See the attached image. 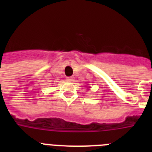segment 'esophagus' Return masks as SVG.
<instances>
[{
	"instance_id": "1",
	"label": "esophagus",
	"mask_w": 152,
	"mask_h": 152,
	"mask_svg": "<svg viewBox=\"0 0 152 152\" xmlns=\"http://www.w3.org/2000/svg\"><path fill=\"white\" fill-rule=\"evenodd\" d=\"M68 81H69V82H71V81H73L74 80V77H67L66 79Z\"/></svg>"
}]
</instances>
